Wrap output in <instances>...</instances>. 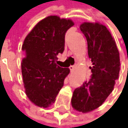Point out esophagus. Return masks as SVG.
I'll list each match as a JSON object with an SVG mask.
<instances>
[{
  "instance_id": "1",
  "label": "esophagus",
  "mask_w": 128,
  "mask_h": 128,
  "mask_svg": "<svg viewBox=\"0 0 128 128\" xmlns=\"http://www.w3.org/2000/svg\"><path fill=\"white\" fill-rule=\"evenodd\" d=\"M76 68L75 66H70L69 67V69L70 70V71H73V70H74V69Z\"/></svg>"
}]
</instances>
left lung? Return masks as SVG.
Masks as SVG:
<instances>
[{
	"label": "left lung",
	"instance_id": "left-lung-1",
	"mask_svg": "<svg viewBox=\"0 0 128 128\" xmlns=\"http://www.w3.org/2000/svg\"><path fill=\"white\" fill-rule=\"evenodd\" d=\"M80 29L88 41L92 74L74 90L71 105L76 110L87 113L100 107L112 92L119 76L120 57L115 40L104 25L84 22Z\"/></svg>",
	"mask_w": 128,
	"mask_h": 128
}]
</instances>
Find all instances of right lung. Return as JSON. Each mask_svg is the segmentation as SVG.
<instances>
[{"instance_id":"add662e5","label":"right lung","mask_w":128,"mask_h":128,"mask_svg":"<svg viewBox=\"0 0 128 128\" xmlns=\"http://www.w3.org/2000/svg\"><path fill=\"white\" fill-rule=\"evenodd\" d=\"M74 25L70 19L48 16L38 22L22 45L21 71L25 93L40 108H48L64 86L69 68L59 67L57 56L64 50L65 34Z\"/></svg>"}]
</instances>
